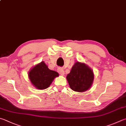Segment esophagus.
<instances>
[{"label": "esophagus", "mask_w": 126, "mask_h": 126, "mask_svg": "<svg viewBox=\"0 0 126 126\" xmlns=\"http://www.w3.org/2000/svg\"><path fill=\"white\" fill-rule=\"evenodd\" d=\"M57 71H58V72L61 75H63L64 74V70L62 68H58V69H57Z\"/></svg>", "instance_id": "esophagus-1"}]
</instances>
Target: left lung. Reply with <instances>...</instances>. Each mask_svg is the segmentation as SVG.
<instances>
[{"label":"left lung","mask_w":126,"mask_h":126,"mask_svg":"<svg viewBox=\"0 0 126 126\" xmlns=\"http://www.w3.org/2000/svg\"><path fill=\"white\" fill-rule=\"evenodd\" d=\"M67 79L71 89L78 92H83L90 88L94 80V73L85 64L79 62L73 66Z\"/></svg>","instance_id":"8db88e82"}]
</instances>
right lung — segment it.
I'll use <instances>...</instances> for the list:
<instances>
[{"instance_id":"1","label":"right lung","mask_w":126,"mask_h":126,"mask_svg":"<svg viewBox=\"0 0 126 126\" xmlns=\"http://www.w3.org/2000/svg\"><path fill=\"white\" fill-rule=\"evenodd\" d=\"M58 76V73L50 70L43 62L35 65L29 73L32 84L40 90L48 88L53 79Z\"/></svg>"}]
</instances>
